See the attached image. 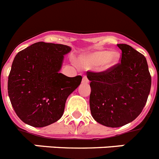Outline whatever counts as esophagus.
Returning a JSON list of instances; mask_svg holds the SVG:
<instances>
[{
  "mask_svg": "<svg viewBox=\"0 0 159 159\" xmlns=\"http://www.w3.org/2000/svg\"><path fill=\"white\" fill-rule=\"evenodd\" d=\"M82 83L84 84H88V83H89V80H88V79H87V76H84V77H83Z\"/></svg>",
  "mask_w": 159,
  "mask_h": 159,
  "instance_id": "esophagus-1",
  "label": "esophagus"
}]
</instances>
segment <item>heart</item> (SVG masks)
Masks as SVG:
<instances>
[{
  "label": "heart",
  "instance_id": "b5f03b06",
  "mask_svg": "<svg viewBox=\"0 0 159 159\" xmlns=\"http://www.w3.org/2000/svg\"><path fill=\"white\" fill-rule=\"evenodd\" d=\"M120 53L116 50L107 51L103 49L93 51L81 58V65L84 68H94L98 66L101 71H106L118 63Z\"/></svg>",
  "mask_w": 159,
  "mask_h": 159
}]
</instances>
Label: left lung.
<instances>
[{"mask_svg":"<svg viewBox=\"0 0 159 159\" xmlns=\"http://www.w3.org/2000/svg\"><path fill=\"white\" fill-rule=\"evenodd\" d=\"M120 63L102 72H87L90 109L101 125L117 128L139 116L150 94L151 77L146 57L127 44H117Z\"/></svg>","mask_w":159,"mask_h":159,"instance_id":"8db88e82","label":"left lung"}]
</instances>
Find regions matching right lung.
<instances>
[{"label": "right lung", "instance_id": "obj_1", "mask_svg": "<svg viewBox=\"0 0 159 159\" xmlns=\"http://www.w3.org/2000/svg\"><path fill=\"white\" fill-rule=\"evenodd\" d=\"M71 47L34 43L16 55L8 75V93L17 116L36 128L47 126L62 116L66 100L82 80L81 75L60 73L64 56Z\"/></svg>", "mask_w": 159, "mask_h": 159}]
</instances>
